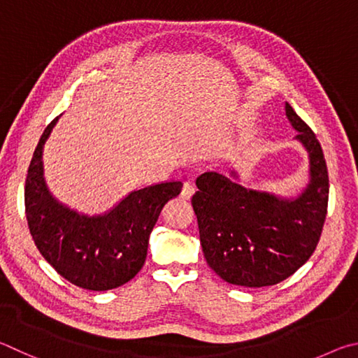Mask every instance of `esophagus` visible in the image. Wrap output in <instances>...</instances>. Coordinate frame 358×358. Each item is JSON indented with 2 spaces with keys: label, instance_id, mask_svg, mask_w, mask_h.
<instances>
[{
  "label": "esophagus",
  "instance_id": "obj_1",
  "mask_svg": "<svg viewBox=\"0 0 358 358\" xmlns=\"http://www.w3.org/2000/svg\"><path fill=\"white\" fill-rule=\"evenodd\" d=\"M193 193H195V185L192 182H185L182 187V192H180V196L184 199H190L193 196Z\"/></svg>",
  "mask_w": 358,
  "mask_h": 358
}]
</instances>
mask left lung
<instances>
[{
  "mask_svg": "<svg viewBox=\"0 0 358 358\" xmlns=\"http://www.w3.org/2000/svg\"><path fill=\"white\" fill-rule=\"evenodd\" d=\"M294 140L308 154V182L296 196L247 189L239 173L196 178L192 206L204 258L218 277L236 286H273L299 271L316 250L327 215L329 173L316 135L286 102Z\"/></svg>",
  "mask_w": 358,
  "mask_h": 358,
  "instance_id": "1",
  "label": "left lung"
}]
</instances>
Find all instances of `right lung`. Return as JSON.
<instances>
[{
  "mask_svg": "<svg viewBox=\"0 0 358 358\" xmlns=\"http://www.w3.org/2000/svg\"><path fill=\"white\" fill-rule=\"evenodd\" d=\"M43 130L28 169L24 208L37 250L62 278L90 291L127 283L146 261L149 236L160 212L182 182L131 190L102 214H83L50 192L43 174V149L59 117Z\"/></svg>",
  "mask_w": 358,
  "mask_h": 358,
  "instance_id": "add662e5",
  "label": "right lung"
}]
</instances>
